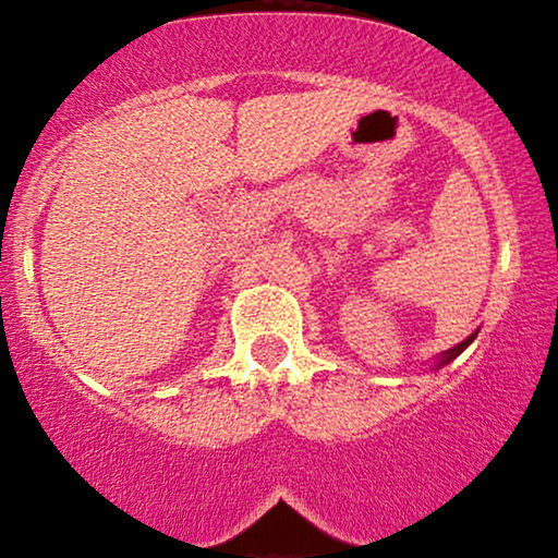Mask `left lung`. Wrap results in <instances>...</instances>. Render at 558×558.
<instances>
[{
  "label": "left lung",
  "instance_id": "left-lung-1",
  "mask_svg": "<svg viewBox=\"0 0 558 558\" xmlns=\"http://www.w3.org/2000/svg\"><path fill=\"white\" fill-rule=\"evenodd\" d=\"M474 338H476V332H472V336H469V338H466V341H461L459 345H453V349H448V351H444V353H440V356H438V361H436V368H440V366H446V364H448V361H453L456 356H459V353H461V351H464V349H466V345H469V343H472V341H474Z\"/></svg>",
  "mask_w": 558,
  "mask_h": 558
}]
</instances>
